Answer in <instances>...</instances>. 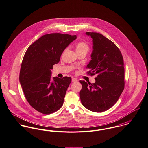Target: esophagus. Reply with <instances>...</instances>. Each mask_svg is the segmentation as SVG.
Segmentation results:
<instances>
[{
    "instance_id": "esophagus-1",
    "label": "esophagus",
    "mask_w": 148,
    "mask_h": 148,
    "mask_svg": "<svg viewBox=\"0 0 148 148\" xmlns=\"http://www.w3.org/2000/svg\"><path fill=\"white\" fill-rule=\"evenodd\" d=\"M72 82H76V81H77V79H76V78L72 77Z\"/></svg>"
}]
</instances>
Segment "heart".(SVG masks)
Segmentation results:
<instances>
[{"label": "heart", "instance_id": "heart-1", "mask_svg": "<svg viewBox=\"0 0 148 148\" xmlns=\"http://www.w3.org/2000/svg\"><path fill=\"white\" fill-rule=\"evenodd\" d=\"M89 50V46L87 43L84 42H80L76 46V51L77 53H85L86 54Z\"/></svg>", "mask_w": 148, "mask_h": 148}]
</instances>
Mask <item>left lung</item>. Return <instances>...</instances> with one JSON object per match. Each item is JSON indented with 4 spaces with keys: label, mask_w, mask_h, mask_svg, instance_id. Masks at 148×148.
<instances>
[{
    "label": "left lung",
    "mask_w": 148,
    "mask_h": 148,
    "mask_svg": "<svg viewBox=\"0 0 148 148\" xmlns=\"http://www.w3.org/2000/svg\"><path fill=\"white\" fill-rule=\"evenodd\" d=\"M93 39L92 60L86 68L88 74L97 75L95 83L80 81L82 105L96 112L108 110L118 101L124 88L123 58L116 45L102 34L86 32Z\"/></svg>",
    "instance_id": "8db88e82"
}]
</instances>
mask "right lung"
<instances>
[{"label": "right lung", "instance_id": "obj_1", "mask_svg": "<svg viewBox=\"0 0 148 148\" xmlns=\"http://www.w3.org/2000/svg\"><path fill=\"white\" fill-rule=\"evenodd\" d=\"M76 38V35L61 33L43 35L28 47L24 56L20 82L28 103L40 113H53L63 104L72 79L66 76L51 80V69Z\"/></svg>", "mask_w": 148, "mask_h": 148}]
</instances>
